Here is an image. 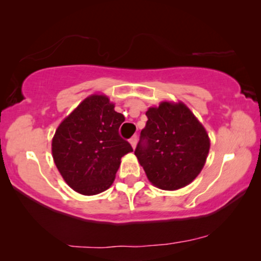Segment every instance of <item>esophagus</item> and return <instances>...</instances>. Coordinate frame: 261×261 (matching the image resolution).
Instances as JSON below:
<instances>
[{"instance_id":"1","label":"esophagus","mask_w":261,"mask_h":261,"mask_svg":"<svg viewBox=\"0 0 261 261\" xmlns=\"http://www.w3.org/2000/svg\"><path fill=\"white\" fill-rule=\"evenodd\" d=\"M137 141H138L137 136H132V137L130 138V144H131V146L134 149L136 148V145H137Z\"/></svg>"}]
</instances>
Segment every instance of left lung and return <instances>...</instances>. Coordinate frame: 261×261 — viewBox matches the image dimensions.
<instances>
[{
	"label": "left lung",
	"mask_w": 261,
	"mask_h": 261,
	"mask_svg": "<svg viewBox=\"0 0 261 261\" xmlns=\"http://www.w3.org/2000/svg\"><path fill=\"white\" fill-rule=\"evenodd\" d=\"M135 155L157 188H183L200 174L207 160L209 137L183 102L162 101L146 111Z\"/></svg>",
	"instance_id": "8db88e82"
}]
</instances>
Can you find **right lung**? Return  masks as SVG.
Here are the masks:
<instances>
[{
    "label": "right lung",
    "instance_id": "right-lung-1",
    "mask_svg": "<svg viewBox=\"0 0 261 261\" xmlns=\"http://www.w3.org/2000/svg\"><path fill=\"white\" fill-rule=\"evenodd\" d=\"M125 120L102 94L87 97L62 120L52 141L58 170L73 190L83 195L104 192L115 181L120 159L132 151L119 136Z\"/></svg>",
    "mask_w": 261,
    "mask_h": 261
}]
</instances>
